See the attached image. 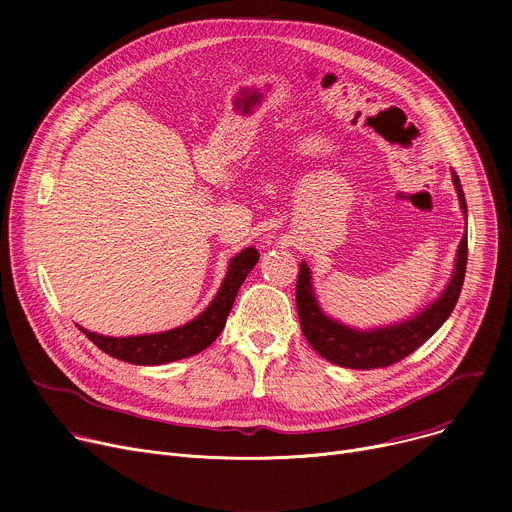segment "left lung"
<instances>
[{"label":"left lung","mask_w":512,"mask_h":512,"mask_svg":"<svg viewBox=\"0 0 512 512\" xmlns=\"http://www.w3.org/2000/svg\"><path fill=\"white\" fill-rule=\"evenodd\" d=\"M452 184L456 188V197H459V205L463 209L467 224V201L461 180L454 172ZM465 270L467 232L461 238L459 251H456L452 278L438 299H434L425 309L411 315L409 319L398 321V324L371 330H357L340 324L338 319H332L319 307L313 290L311 270L305 261H301V272L297 280V311L301 319V330L307 342L313 346V351L334 365L348 369L388 367L392 363H398L400 359L409 357L425 340L432 338L442 328L444 321L450 317L456 301H459Z\"/></svg>","instance_id":"obj_1"}]
</instances>
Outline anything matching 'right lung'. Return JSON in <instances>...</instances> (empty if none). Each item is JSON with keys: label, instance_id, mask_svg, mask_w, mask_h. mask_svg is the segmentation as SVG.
Here are the masks:
<instances>
[{"label": "right lung", "instance_id": "1", "mask_svg": "<svg viewBox=\"0 0 512 512\" xmlns=\"http://www.w3.org/2000/svg\"><path fill=\"white\" fill-rule=\"evenodd\" d=\"M257 261L259 253L253 247L234 255L228 263V272L218 294H215L213 301L207 305L203 313H199L184 326L157 334H141L126 338L103 336L89 332L85 328H80V332H83L93 344H97V348H101L103 353L132 365H166L178 359L193 357L205 351V348L220 336V332L226 326V317L234 305L238 288L245 282Z\"/></svg>", "mask_w": 512, "mask_h": 512}]
</instances>
